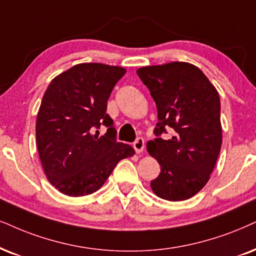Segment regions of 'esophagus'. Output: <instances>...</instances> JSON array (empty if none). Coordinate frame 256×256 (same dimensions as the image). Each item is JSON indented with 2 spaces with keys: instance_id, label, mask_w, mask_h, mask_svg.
Listing matches in <instances>:
<instances>
[{
  "instance_id": "esophagus-1",
  "label": "esophagus",
  "mask_w": 256,
  "mask_h": 256,
  "mask_svg": "<svg viewBox=\"0 0 256 256\" xmlns=\"http://www.w3.org/2000/svg\"><path fill=\"white\" fill-rule=\"evenodd\" d=\"M144 148H145L144 139L142 138V137L137 138V140H136L134 143V148L136 150V152H137V154H139V152H142V151L144 150Z\"/></svg>"
}]
</instances>
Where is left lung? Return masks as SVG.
<instances>
[{"label": "left lung", "instance_id": "1", "mask_svg": "<svg viewBox=\"0 0 256 256\" xmlns=\"http://www.w3.org/2000/svg\"><path fill=\"white\" fill-rule=\"evenodd\" d=\"M137 74L158 113L156 138L146 145L162 166L151 180L152 192L168 200L190 198L209 180L221 150L218 90L198 67L188 62L142 67ZM166 127L175 131L168 141L160 138Z\"/></svg>", "mask_w": 256, "mask_h": 256}]
</instances>
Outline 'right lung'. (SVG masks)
Listing matches in <instances>:
<instances>
[{
	"mask_svg": "<svg viewBox=\"0 0 256 256\" xmlns=\"http://www.w3.org/2000/svg\"><path fill=\"white\" fill-rule=\"evenodd\" d=\"M126 70L104 64H79L48 85L36 118V145L47 178L60 192L79 197L102 188L119 160L134 154L119 143L108 100ZM102 124L106 134L92 132ZM98 132V130H96Z\"/></svg>",
	"mask_w": 256,
	"mask_h": 256,
	"instance_id": "add662e5",
	"label": "right lung"
}]
</instances>
